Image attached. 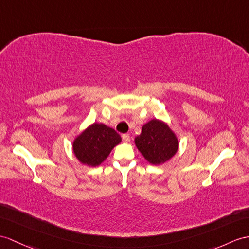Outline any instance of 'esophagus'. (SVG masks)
<instances>
[{
	"label": "esophagus",
	"instance_id": "obj_1",
	"mask_svg": "<svg viewBox=\"0 0 249 249\" xmlns=\"http://www.w3.org/2000/svg\"><path fill=\"white\" fill-rule=\"evenodd\" d=\"M121 137H123V141L124 142H130V135L129 134H124L123 136H121Z\"/></svg>",
	"mask_w": 249,
	"mask_h": 249
}]
</instances>
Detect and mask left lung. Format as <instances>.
Segmentation results:
<instances>
[{"label":"left lung","mask_w":249,"mask_h":249,"mask_svg":"<svg viewBox=\"0 0 249 249\" xmlns=\"http://www.w3.org/2000/svg\"><path fill=\"white\" fill-rule=\"evenodd\" d=\"M135 144L152 165L166 162L178 150L177 135L167 124L159 119H152L143 124L141 135L135 137Z\"/></svg>","instance_id":"obj_1"}]
</instances>
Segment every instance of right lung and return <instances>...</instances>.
I'll return each mask as SVG.
<instances>
[{"label":"right lung","mask_w":249,"mask_h":249,"mask_svg":"<svg viewBox=\"0 0 249 249\" xmlns=\"http://www.w3.org/2000/svg\"><path fill=\"white\" fill-rule=\"evenodd\" d=\"M120 142L121 137L114 129L104 124L94 123L75 138L72 151L83 165L96 167L106 160Z\"/></svg>","instance_id":"right-lung-1"}]
</instances>
